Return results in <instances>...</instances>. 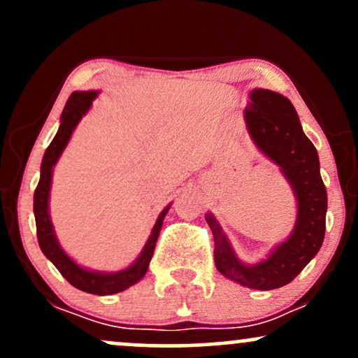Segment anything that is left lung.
I'll list each match as a JSON object with an SVG mask.
<instances>
[{
    "instance_id": "8db88e82",
    "label": "left lung",
    "mask_w": 358,
    "mask_h": 358,
    "mask_svg": "<svg viewBox=\"0 0 358 358\" xmlns=\"http://www.w3.org/2000/svg\"><path fill=\"white\" fill-rule=\"evenodd\" d=\"M244 110L249 136L266 158L276 163L296 199V222L286 241L266 259L245 264L234 252L224 229L210 212L205 215L215 241V266L220 274L250 289L286 286L305 269L323 244L327 224V188L320 175L318 151L303 133L296 109L282 94L254 89Z\"/></svg>"
}]
</instances>
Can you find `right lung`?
<instances>
[{"label": "right lung", "mask_w": 358, "mask_h": 358, "mask_svg": "<svg viewBox=\"0 0 358 358\" xmlns=\"http://www.w3.org/2000/svg\"><path fill=\"white\" fill-rule=\"evenodd\" d=\"M99 90H76L71 94L67 104H65L64 113L60 116V126L57 131L55 138L52 139L50 146L45 151L42 159V168H40V182L36 185V190L34 195V213L36 222V237H38V244L45 257L52 261V264L60 271V274L67 279L69 282L77 289L85 291L90 294H99V296H106V294L121 293V291L127 289L129 286L136 285L145 278L148 268H150V261L153 257L156 241H158L159 231H162L163 220H165L168 210H170L171 203L163 208L159 213L156 224L151 231L150 237H148L145 248H143L136 261L127 268L121 271H114V273H104V271H94L82 268L77 264L73 259L62 249L59 239L55 236V229H53L52 219H50V188H52V175L53 168H55L57 162L67 148L69 141H71L73 129L80 122V119L89 113L92 101L96 99Z\"/></svg>", "instance_id": "1"}]
</instances>
